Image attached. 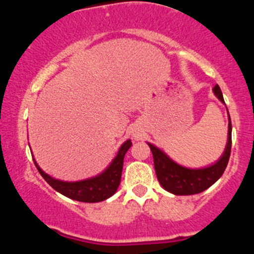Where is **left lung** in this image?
Masks as SVG:
<instances>
[{"mask_svg":"<svg viewBox=\"0 0 254 254\" xmlns=\"http://www.w3.org/2000/svg\"><path fill=\"white\" fill-rule=\"evenodd\" d=\"M214 93L218 100L224 104L222 92L220 87H214ZM228 142L222 156L214 165L204 168H188L178 165L173 160L170 159L162 150L155 145L148 143L151 153H153L154 167H155L156 177L159 183L166 191L171 192L178 196H188V194L200 193L206 189H209L212 184L220 179L228 165L230 149H232V122L228 113Z\"/></svg>","mask_w":254,"mask_h":254,"instance_id":"8db88e82","label":"left lung"}]
</instances>
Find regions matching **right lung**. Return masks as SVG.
Returning a JSON list of instances; mask_svg holds the SVG:
<instances>
[{
    "mask_svg": "<svg viewBox=\"0 0 254 254\" xmlns=\"http://www.w3.org/2000/svg\"><path fill=\"white\" fill-rule=\"evenodd\" d=\"M131 145H132L131 139L125 141L119 148L117 156L112 160L109 167L103 173L97 177L89 178V179L80 180V182H62V180L55 179V178L46 174L45 172H43L42 168L38 166L36 160L33 159V161L37 170L42 174L45 182L52 189L62 193L63 196L70 198V199L78 200V202L97 203L107 199L117 191L119 184H121L125 153Z\"/></svg>",
    "mask_w": 254,
    "mask_h": 254,
    "instance_id": "add662e5",
    "label": "right lung"
}]
</instances>
